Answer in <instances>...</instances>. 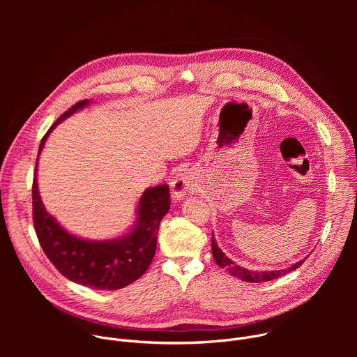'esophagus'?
<instances>
[{
	"label": "esophagus",
	"instance_id": "esophagus-1",
	"mask_svg": "<svg viewBox=\"0 0 357 357\" xmlns=\"http://www.w3.org/2000/svg\"><path fill=\"white\" fill-rule=\"evenodd\" d=\"M195 189H196V183L188 172L176 175L171 182V193L175 202L182 200L188 193L193 192Z\"/></svg>",
	"mask_w": 357,
	"mask_h": 357
}]
</instances>
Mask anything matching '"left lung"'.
Listing matches in <instances>:
<instances>
[{
	"label": "left lung",
	"instance_id": "1",
	"mask_svg": "<svg viewBox=\"0 0 357 357\" xmlns=\"http://www.w3.org/2000/svg\"><path fill=\"white\" fill-rule=\"evenodd\" d=\"M212 254H213V259L216 261V264L222 268H226L231 275L240 278L241 281H247V282H266V281H271V280H275L281 275H285L294 270H296L303 261H305V257L303 260L292 264L289 268H285V270H273V271H250V270H245L240 266H237L234 261H231L226 254L218 247L216 244V240H215V236H212Z\"/></svg>",
	"mask_w": 357,
	"mask_h": 357
}]
</instances>
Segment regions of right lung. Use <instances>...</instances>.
I'll use <instances>...</instances> for the list:
<instances>
[{
    "mask_svg": "<svg viewBox=\"0 0 357 357\" xmlns=\"http://www.w3.org/2000/svg\"><path fill=\"white\" fill-rule=\"evenodd\" d=\"M87 105L89 100L79 101L52 124L39 144L38 158L54 128ZM38 158L32 183L33 226L50 263L70 281L94 289H119L138 280L154 259L160 223L171 206L168 185L148 188L142 193L135 226L126 236L100 241L84 240L66 231L46 212L36 182Z\"/></svg>",
    "mask_w": 357,
    "mask_h": 357,
    "instance_id": "right-lung-1",
    "label": "right lung"
}]
</instances>
